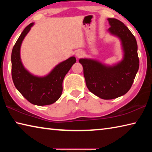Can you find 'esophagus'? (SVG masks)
Masks as SVG:
<instances>
[{
  "label": "esophagus",
  "mask_w": 152,
  "mask_h": 152,
  "mask_svg": "<svg viewBox=\"0 0 152 152\" xmlns=\"http://www.w3.org/2000/svg\"><path fill=\"white\" fill-rule=\"evenodd\" d=\"M84 56V53L82 52V51H78L76 53V56L77 58H78L82 57V56Z\"/></svg>",
  "instance_id": "obj_1"
}]
</instances>
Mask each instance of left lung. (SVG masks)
<instances>
[{
	"label": "left lung",
	"instance_id": "obj_1",
	"mask_svg": "<svg viewBox=\"0 0 152 152\" xmlns=\"http://www.w3.org/2000/svg\"><path fill=\"white\" fill-rule=\"evenodd\" d=\"M109 31L121 41L124 51L123 60L113 66H106L91 59H80L84 69L87 88L92 93L105 100L123 96L129 91L139 66L137 44L135 37L119 20L108 19Z\"/></svg>",
	"mask_w": 152,
	"mask_h": 152
}]
</instances>
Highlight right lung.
<instances>
[{
    "instance_id": "obj_1",
    "label": "right lung",
    "mask_w": 152,
    "mask_h": 152,
    "mask_svg": "<svg viewBox=\"0 0 152 152\" xmlns=\"http://www.w3.org/2000/svg\"><path fill=\"white\" fill-rule=\"evenodd\" d=\"M33 24L31 23L25 28L12 48L11 74L16 88L28 101L33 104L43 106L54 103L61 96L63 80L76 60L75 57L68 58L43 77L35 76L29 73L20 60V48L23 40Z\"/></svg>"
}]
</instances>
